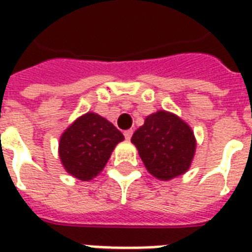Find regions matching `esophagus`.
<instances>
[{"label":"esophagus","mask_w":252,"mask_h":252,"mask_svg":"<svg viewBox=\"0 0 252 252\" xmlns=\"http://www.w3.org/2000/svg\"><path fill=\"white\" fill-rule=\"evenodd\" d=\"M132 133H133V131H132V129H128V131L124 132V136H126V140H129V139H131Z\"/></svg>","instance_id":"1"}]
</instances>
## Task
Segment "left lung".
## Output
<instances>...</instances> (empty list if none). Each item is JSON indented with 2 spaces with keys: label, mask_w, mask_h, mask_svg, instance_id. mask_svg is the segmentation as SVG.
Instances as JSON below:
<instances>
[{
  "label": "left lung",
  "mask_w": 252,
  "mask_h": 252,
  "mask_svg": "<svg viewBox=\"0 0 252 252\" xmlns=\"http://www.w3.org/2000/svg\"><path fill=\"white\" fill-rule=\"evenodd\" d=\"M131 142L136 146L148 173L162 181L185 174L195 153L191 128L166 110L147 116Z\"/></svg>",
  "instance_id": "left-lung-1"
}]
</instances>
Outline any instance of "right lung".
<instances>
[{
  "mask_svg": "<svg viewBox=\"0 0 252 252\" xmlns=\"http://www.w3.org/2000/svg\"><path fill=\"white\" fill-rule=\"evenodd\" d=\"M124 136L112 123L89 112L78 117L59 140V158L68 174L90 181L102 171Z\"/></svg>",
  "mask_w": 252,
  "mask_h": 252,
  "instance_id": "add662e5",
  "label": "right lung"
}]
</instances>
